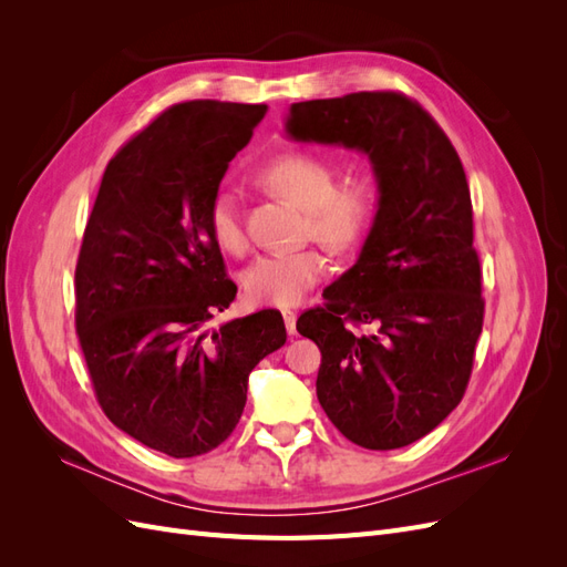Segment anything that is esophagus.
I'll return each mask as SVG.
<instances>
[{"instance_id":"esophagus-1","label":"esophagus","mask_w":567,"mask_h":567,"mask_svg":"<svg viewBox=\"0 0 567 567\" xmlns=\"http://www.w3.org/2000/svg\"><path fill=\"white\" fill-rule=\"evenodd\" d=\"M296 321H298V315L290 312V310H284V323H286V331L288 336H296Z\"/></svg>"}]
</instances>
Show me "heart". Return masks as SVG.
<instances>
[{"instance_id":"1","label":"heart","mask_w":567,"mask_h":567,"mask_svg":"<svg viewBox=\"0 0 567 567\" xmlns=\"http://www.w3.org/2000/svg\"><path fill=\"white\" fill-rule=\"evenodd\" d=\"M262 182L298 203L307 213V231L333 250H348L369 234L379 194L371 177H352L338 184L336 165L307 151H288L262 167ZM213 241L231 255L246 250V231L236 196L219 192L208 210ZM326 271L317 248L293 252H265L246 267L241 284L252 305H298Z\"/></svg>"}]
</instances>
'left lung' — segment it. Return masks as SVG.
<instances>
[{"instance_id": "1", "label": "left lung", "mask_w": 567, "mask_h": 567, "mask_svg": "<svg viewBox=\"0 0 567 567\" xmlns=\"http://www.w3.org/2000/svg\"><path fill=\"white\" fill-rule=\"evenodd\" d=\"M286 132L373 165L381 198L359 260L298 331L321 350L317 398L338 431L364 450L406 447L456 409L483 333L466 173L433 115L402 92L300 101Z\"/></svg>"}]
</instances>
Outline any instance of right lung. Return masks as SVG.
I'll return each mask as SVG.
<instances>
[{"label": "right lung", "mask_w": 567, "mask_h": 567, "mask_svg": "<svg viewBox=\"0 0 567 567\" xmlns=\"http://www.w3.org/2000/svg\"><path fill=\"white\" fill-rule=\"evenodd\" d=\"M265 104L169 106L111 158L75 267V329L113 425L175 458L208 454L244 414L248 375L286 342L262 310L208 331L236 284L208 227Z\"/></svg>", "instance_id": "right-lung-1"}]
</instances>
